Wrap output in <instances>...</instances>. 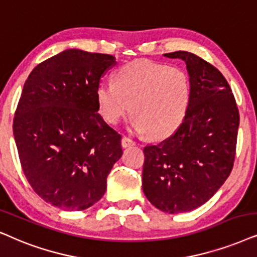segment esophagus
Instances as JSON below:
<instances>
[{
    "mask_svg": "<svg viewBox=\"0 0 257 257\" xmlns=\"http://www.w3.org/2000/svg\"><path fill=\"white\" fill-rule=\"evenodd\" d=\"M121 145H122V148H128V146L135 145V142H133L131 138H128V137H122Z\"/></svg>",
    "mask_w": 257,
    "mask_h": 257,
    "instance_id": "esophagus-1",
    "label": "esophagus"
}]
</instances>
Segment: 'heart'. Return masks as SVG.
Listing matches in <instances>:
<instances>
[{
	"instance_id": "1",
	"label": "heart",
	"mask_w": 257,
	"mask_h": 257,
	"mask_svg": "<svg viewBox=\"0 0 257 257\" xmlns=\"http://www.w3.org/2000/svg\"><path fill=\"white\" fill-rule=\"evenodd\" d=\"M189 101L186 73L148 60L126 63L116 71L114 84L102 82L96 87L99 112L108 124H118L132 111V127L152 138L175 131L184 119Z\"/></svg>"
}]
</instances>
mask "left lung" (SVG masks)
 <instances>
[{
	"instance_id": "8db88e82",
	"label": "left lung",
	"mask_w": 257,
	"mask_h": 257,
	"mask_svg": "<svg viewBox=\"0 0 257 257\" xmlns=\"http://www.w3.org/2000/svg\"><path fill=\"white\" fill-rule=\"evenodd\" d=\"M164 56L185 62L190 101L177 131L144 148L142 185L156 208L179 214L208 202L229 177L239 114L230 86L217 68L189 52Z\"/></svg>"
}]
</instances>
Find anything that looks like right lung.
Segmentation results:
<instances>
[{
  "mask_svg": "<svg viewBox=\"0 0 257 257\" xmlns=\"http://www.w3.org/2000/svg\"><path fill=\"white\" fill-rule=\"evenodd\" d=\"M114 65L112 55L66 49L23 86L13 124L20 162L33 190L56 208L80 211L98 202L121 157V136L96 102L100 78Z\"/></svg>",
  "mask_w": 257,
  "mask_h": 257,
  "instance_id": "1",
  "label": "right lung"
}]
</instances>
